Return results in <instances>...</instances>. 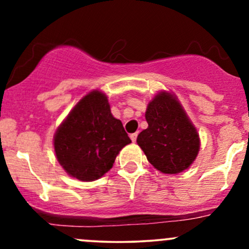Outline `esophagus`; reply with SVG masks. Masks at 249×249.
<instances>
[{
  "mask_svg": "<svg viewBox=\"0 0 249 249\" xmlns=\"http://www.w3.org/2000/svg\"><path fill=\"white\" fill-rule=\"evenodd\" d=\"M137 137H138V132H134V133H132V134H130L131 141H132L133 142H136V141H137Z\"/></svg>",
  "mask_w": 249,
  "mask_h": 249,
  "instance_id": "obj_1",
  "label": "esophagus"
}]
</instances>
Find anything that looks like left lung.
<instances>
[{"label": "left lung", "instance_id": "8db88e82", "mask_svg": "<svg viewBox=\"0 0 249 249\" xmlns=\"http://www.w3.org/2000/svg\"><path fill=\"white\" fill-rule=\"evenodd\" d=\"M148 126L138 134L137 144L154 168L165 174L187 170L200 150V138L178 97L159 91L147 104Z\"/></svg>", "mask_w": 249, "mask_h": 249}]
</instances>
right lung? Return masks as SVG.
<instances>
[{"label":"right lung","instance_id":"1","mask_svg":"<svg viewBox=\"0 0 249 249\" xmlns=\"http://www.w3.org/2000/svg\"><path fill=\"white\" fill-rule=\"evenodd\" d=\"M131 142L122 122L111 113L101 90L87 93L53 136L59 165L72 178L93 181L110 171L119 151Z\"/></svg>","mask_w":249,"mask_h":249}]
</instances>
